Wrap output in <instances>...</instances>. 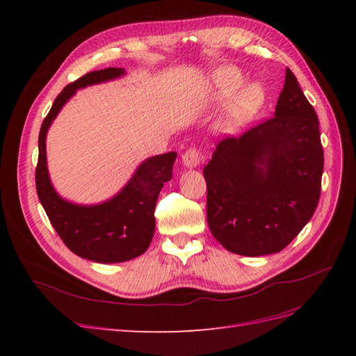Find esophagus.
I'll return each mask as SVG.
<instances>
[{"instance_id": "34e87169", "label": "esophagus", "mask_w": 356, "mask_h": 356, "mask_svg": "<svg viewBox=\"0 0 356 356\" xmlns=\"http://www.w3.org/2000/svg\"><path fill=\"white\" fill-rule=\"evenodd\" d=\"M182 163H184V166L186 168H196V166H199L200 165V161H202V153H200V149H197V148H190V149H187V152L182 154Z\"/></svg>"}]
</instances>
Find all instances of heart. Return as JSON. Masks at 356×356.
<instances>
[{"label": "heart", "instance_id": "heart-1", "mask_svg": "<svg viewBox=\"0 0 356 356\" xmlns=\"http://www.w3.org/2000/svg\"><path fill=\"white\" fill-rule=\"evenodd\" d=\"M243 86V77L233 68H221L213 74L212 77V89H211V101L213 104H222L229 101L232 96L238 92L234 99H232L227 111V123L232 127H238L251 118L261 110L266 101V93L258 83H251Z\"/></svg>", "mask_w": 356, "mask_h": 356}]
</instances>
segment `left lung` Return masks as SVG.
I'll list each match as a JSON object with an SVG mask.
<instances>
[{
    "label": "left lung",
    "mask_w": 356,
    "mask_h": 356,
    "mask_svg": "<svg viewBox=\"0 0 356 356\" xmlns=\"http://www.w3.org/2000/svg\"><path fill=\"white\" fill-rule=\"evenodd\" d=\"M322 170L318 115L286 68L273 117L222 139L203 169L212 236L239 255L282 251L318 207Z\"/></svg>",
    "instance_id": "1"
}]
</instances>
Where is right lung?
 Masks as SVG:
<instances>
[{
    "mask_svg": "<svg viewBox=\"0 0 356 356\" xmlns=\"http://www.w3.org/2000/svg\"><path fill=\"white\" fill-rule=\"evenodd\" d=\"M123 68L92 71L68 84L53 102L38 136V163L35 186L38 199L59 238L70 250L86 260L110 264L143 255L152 243L154 209L160 190L172 178L177 153L170 152L144 160L126 186L111 199L96 204L65 200L53 187L46 157V136L62 106L79 89L120 79Z\"/></svg>",
    "mask_w": 356,
    "mask_h": 356,
    "instance_id": "1",
    "label": "right lung"
}]
</instances>
